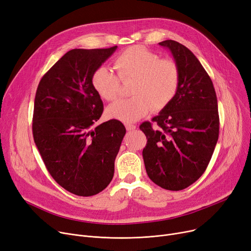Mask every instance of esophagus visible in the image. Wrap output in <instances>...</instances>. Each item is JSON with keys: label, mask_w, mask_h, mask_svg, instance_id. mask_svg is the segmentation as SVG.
Wrapping results in <instances>:
<instances>
[{"label": "esophagus", "mask_w": 251, "mask_h": 251, "mask_svg": "<svg viewBox=\"0 0 251 251\" xmlns=\"http://www.w3.org/2000/svg\"><path fill=\"white\" fill-rule=\"evenodd\" d=\"M125 127H126V129L128 130V131H132V130H134V129H136V125H133V124H125Z\"/></svg>", "instance_id": "esophagus-1"}]
</instances>
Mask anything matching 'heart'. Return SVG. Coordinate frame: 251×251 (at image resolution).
Segmentation results:
<instances>
[{
    "label": "heart",
    "mask_w": 251,
    "mask_h": 251,
    "mask_svg": "<svg viewBox=\"0 0 251 251\" xmlns=\"http://www.w3.org/2000/svg\"><path fill=\"white\" fill-rule=\"evenodd\" d=\"M122 81L133 80L130 94L133 97L119 100L107 109L109 117L122 122H135L148 115L165 109L175 98L180 82L178 65L171 59H160L155 52L134 46L125 50L114 62ZM109 68L100 66L91 77L92 87L105 100L120 95V79Z\"/></svg>",
    "instance_id": "b5f03b06"
}]
</instances>
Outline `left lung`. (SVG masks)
I'll list each match as a JSON object with an SVG mask.
<instances>
[{"label":"left lung","instance_id":"left-lung-1","mask_svg":"<svg viewBox=\"0 0 251 251\" xmlns=\"http://www.w3.org/2000/svg\"><path fill=\"white\" fill-rule=\"evenodd\" d=\"M178 65L175 98L140 130L148 143L142 156L150 179L160 187L178 191L199 179L212 159L219 138L218 100L212 79L193 52L178 42L159 44Z\"/></svg>","mask_w":251,"mask_h":251}]
</instances>
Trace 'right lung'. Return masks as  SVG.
<instances>
[{"label": "right lung", "mask_w": 251, "mask_h": 251, "mask_svg": "<svg viewBox=\"0 0 251 251\" xmlns=\"http://www.w3.org/2000/svg\"><path fill=\"white\" fill-rule=\"evenodd\" d=\"M116 50L117 46L71 50L43 76L36 89L35 146L50 176L79 196L98 194L109 185L126 133L115 119L94 127L103 104L91 77Z\"/></svg>", "instance_id": "add662e5"}]
</instances>
